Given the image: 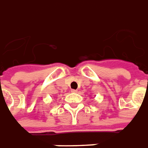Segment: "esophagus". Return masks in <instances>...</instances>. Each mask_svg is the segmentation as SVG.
I'll return each instance as SVG.
<instances>
[{"mask_svg":"<svg viewBox=\"0 0 148 148\" xmlns=\"http://www.w3.org/2000/svg\"><path fill=\"white\" fill-rule=\"evenodd\" d=\"M71 92H73V93H76V92H77V90H74V89H72V90H71Z\"/></svg>","mask_w":148,"mask_h":148,"instance_id":"1","label":"esophagus"}]
</instances>
